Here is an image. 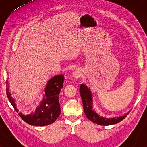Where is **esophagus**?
Wrapping results in <instances>:
<instances>
[{"mask_svg": "<svg viewBox=\"0 0 147 147\" xmlns=\"http://www.w3.org/2000/svg\"><path fill=\"white\" fill-rule=\"evenodd\" d=\"M82 74V71L81 69H79V68H78V69H76L73 73V78H74V79H78V78L81 77Z\"/></svg>", "mask_w": 147, "mask_h": 147, "instance_id": "esophagus-1", "label": "esophagus"}]
</instances>
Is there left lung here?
Listing matches in <instances>:
<instances>
[{
  "label": "left lung",
  "instance_id": "8db88e82",
  "mask_svg": "<svg viewBox=\"0 0 147 147\" xmlns=\"http://www.w3.org/2000/svg\"><path fill=\"white\" fill-rule=\"evenodd\" d=\"M80 92L82 102H83L84 110L86 117L94 123L102 126L112 125V124L118 123V122L122 121L129 113L128 112V113L126 114L124 116H118V117H114L112 118L102 117V116H100L99 114L96 113L93 110V107H92V96L89 88L84 84H81L80 88Z\"/></svg>",
  "mask_w": 147,
  "mask_h": 147
}]
</instances>
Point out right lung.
I'll return each mask as SVG.
<instances>
[{
    "mask_svg": "<svg viewBox=\"0 0 147 147\" xmlns=\"http://www.w3.org/2000/svg\"><path fill=\"white\" fill-rule=\"evenodd\" d=\"M64 76L57 75L54 76L47 82L45 89V96L39 107L35 112L29 115H23L20 113L19 116L25 122L33 126H46L53 123L59 117L61 108L59 102V94L63 88ZM7 84L9 86L8 80ZM7 95L8 99L15 108H16L15 100L11 97V94L9 91V87L7 88Z\"/></svg>",
    "mask_w": 147,
    "mask_h": 147,
    "instance_id": "right-lung-1",
    "label": "right lung"
}]
</instances>
